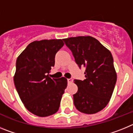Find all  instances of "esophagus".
I'll return each mask as SVG.
<instances>
[{
	"label": "esophagus",
	"mask_w": 133,
	"mask_h": 133,
	"mask_svg": "<svg viewBox=\"0 0 133 133\" xmlns=\"http://www.w3.org/2000/svg\"><path fill=\"white\" fill-rule=\"evenodd\" d=\"M72 81H73V80H72V78H68L67 79V81L69 83H71L72 82Z\"/></svg>",
	"instance_id": "1"
}]
</instances>
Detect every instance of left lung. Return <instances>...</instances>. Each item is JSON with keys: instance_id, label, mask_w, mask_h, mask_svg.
<instances>
[{"instance_id": "left-lung-1", "label": "left lung", "mask_w": 133, "mask_h": 133, "mask_svg": "<svg viewBox=\"0 0 133 133\" xmlns=\"http://www.w3.org/2000/svg\"><path fill=\"white\" fill-rule=\"evenodd\" d=\"M63 41L78 66L86 67L85 79L74 81L78 87L73 95L75 107L83 113H97L110 101L117 82L112 54L92 36L70 37Z\"/></svg>"}]
</instances>
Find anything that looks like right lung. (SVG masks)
<instances>
[{"instance_id":"1","label":"right lung","mask_w":133,"mask_h":133,"mask_svg":"<svg viewBox=\"0 0 133 133\" xmlns=\"http://www.w3.org/2000/svg\"><path fill=\"white\" fill-rule=\"evenodd\" d=\"M63 45L61 39L34 41L16 59L15 87L26 109L38 117L50 116L59 109L67 80L51 78L49 73Z\"/></svg>"}]
</instances>
